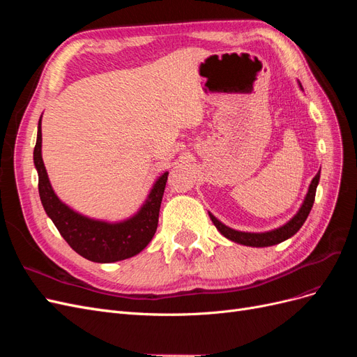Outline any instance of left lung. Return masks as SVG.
I'll list each match as a JSON object with an SVG mask.
<instances>
[{
  "label": "left lung",
  "instance_id": "left-lung-1",
  "mask_svg": "<svg viewBox=\"0 0 357 357\" xmlns=\"http://www.w3.org/2000/svg\"><path fill=\"white\" fill-rule=\"evenodd\" d=\"M299 88L302 89L301 83L298 82ZM320 180V171L316 174V177L311 180L310 186H308V192L304 198V202L299 207L298 213L291 218L287 223H284L283 226H278L277 229L273 231H266V232H243V231H235L229 226H226L225 223H222L218 218H214L211 213H208L211 222L214 223L218 231L226 236V238L238 243L243 245H248V247H269V245H275L278 243H283L286 240H289L290 236H294L299 229L301 226L304 225V222L307 220L308 214L311 211L312 204H314V198H316V189L319 185Z\"/></svg>",
  "mask_w": 357,
  "mask_h": 357
}]
</instances>
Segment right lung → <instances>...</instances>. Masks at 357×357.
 <instances>
[{
	"mask_svg": "<svg viewBox=\"0 0 357 357\" xmlns=\"http://www.w3.org/2000/svg\"><path fill=\"white\" fill-rule=\"evenodd\" d=\"M34 165L38 174V193L46 214L55 223L74 252L92 262L112 264L132 257L144 250L158 228L159 208L168 178L162 172L153 183L139 210L125 220L107 222L88 218L62 202L53 190L41 156V117L38 121Z\"/></svg>",
	"mask_w": 357,
	"mask_h": 357,
	"instance_id": "right-lung-1",
	"label": "right lung"
}]
</instances>
